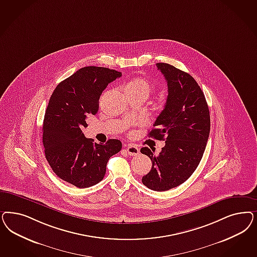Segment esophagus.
Segmentation results:
<instances>
[{
  "instance_id": "34e87169",
  "label": "esophagus",
  "mask_w": 257,
  "mask_h": 257,
  "mask_svg": "<svg viewBox=\"0 0 257 257\" xmlns=\"http://www.w3.org/2000/svg\"><path fill=\"white\" fill-rule=\"evenodd\" d=\"M125 149H126L128 155H131V156H137L140 153V149L134 146H128Z\"/></svg>"
}]
</instances>
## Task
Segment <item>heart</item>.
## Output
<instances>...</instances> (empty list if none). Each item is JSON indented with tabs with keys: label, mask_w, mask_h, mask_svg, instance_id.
<instances>
[{
	"label": "heart",
	"mask_w": 257,
	"mask_h": 257,
	"mask_svg": "<svg viewBox=\"0 0 257 257\" xmlns=\"http://www.w3.org/2000/svg\"><path fill=\"white\" fill-rule=\"evenodd\" d=\"M153 89H154L153 84L143 77L134 78L133 81H131L126 86V91L142 93L147 96H149V93L153 91Z\"/></svg>",
	"instance_id": "b5f03b06"
}]
</instances>
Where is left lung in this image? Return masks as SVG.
Masks as SVG:
<instances>
[{
  "mask_svg": "<svg viewBox=\"0 0 257 257\" xmlns=\"http://www.w3.org/2000/svg\"><path fill=\"white\" fill-rule=\"evenodd\" d=\"M156 65L165 75L168 95L149 136L166 140V146L157 156L149 148L141 149L152 162L142 182L162 192L188 180L199 166L209 138L210 112L203 91L189 74L167 63Z\"/></svg>",
  "mask_w": 257,
  "mask_h": 257,
  "instance_id": "left-lung-1",
  "label": "left lung"
}]
</instances>
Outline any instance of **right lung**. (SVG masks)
I'll use <instances>...</instances> for the list:
<instances>
[{"mask_svg":"<svg viewBox=\"0 0 257 257\" xmlns=\"http://www.w3.org/2000/svg\"><path fill=\"white\" fill-rule=\"evenodd\" d=\"M122 74L104 67H84L61 81L53 91L42 127L45 157L58 178L78 188L101 182L108 159L122 149L109 139L93 144L83 134L87 116L95 115L100 95Z\"/></svg>","mask_w":257,"mask_h":257,"instance_id":"right-lung-1","label":"right lung"}]
</instances>
